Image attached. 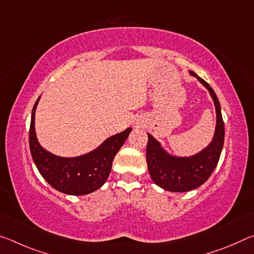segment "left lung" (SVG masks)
I'll list each match as a JSON object with an SVG mask.
<instances>
[{
  "instance_id": "left-lung-1",
  "label": "left lung",
  "mask_w": 254,
  "mask_h": 254,
  "mask_svg": "<svg viewBox=\"0 0 254 254\" xmlns=\"http://www.w3.org/2000/svg\"><path fill=\"white\" fill-rule=\"evenodd\" d=\"M189 74L196 77L212 96L216 111V127L210 143L190 157H177L168 153L162 148L161 143L148 133L147 163L149 174L153 183L159 187L174 192L189 191L201 186L216 168L224 144V122L216 94L194 71L190 70Z\"/></svg>"
}]
</instances>
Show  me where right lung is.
<instances>
[{
    "mask_svg": "<svg viewBox=\"0 0 254 254\" xmlns=\"http://www.w3.org/2000/svg\"><path fill=\"white\" fill-rule=\"evenodd\" d=\"M40 97L34 104L29 131L30 151L34 165L51 187L67 195H87L101 188L112 169V162L120 148L132 131L127 127L114 134L98 145L93 151L78 157H59L42 148L37 139L34 128L36 109Z\"/></svg>",
    "mask_w": 254,
    "mask_h": 254,
    "instance_id": "1",
    "label": "right lung"
}]
</instances>
